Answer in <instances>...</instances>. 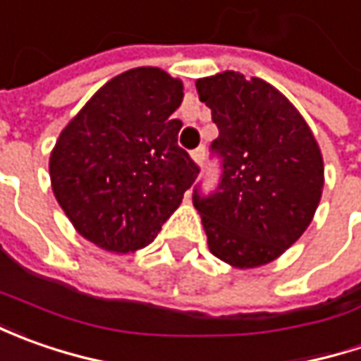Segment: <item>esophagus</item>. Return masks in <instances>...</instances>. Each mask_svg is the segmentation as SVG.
Listing matches in <instances>:
<instances>
[{
    "instance_id": "1",
    "label": "esophagus",
    "mask_w": 361,
    "mask_h": 361,
    "mask_svg": "<svg viewBox=\"0 0 361 361\" xmlns=\"http://www.w3.org/2000/svg\"><path fill=\"white\" fill-rule=\"evenodd\" d=\"M190 159L195 160L197 164H202V160H204V148H197V150H192V152H190Z\"/></svg>"
}]
</instances>
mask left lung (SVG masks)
<instances>
[{
    "instance_id": "left-lung-1",
    "label": "left lung",
    "mask_w": 361,
    "mask_h": 361,
    "mask_svg": "<svg viewBox=\"0 0 361 361\" xmlns=\"http://www.w3.org/2000/svg\"><path fill=\"white\" fill-rule=\"evenodd\" d=\"M211 108L223 178L211 197L195 192L209 251L237 269L267 265L305 233L324 192V157L312 128L261 78L221 72L199 78Z\"/></svg>"
}]
</instances>
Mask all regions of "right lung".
Segmentation results:
<instances>
[{"label": "right lung", "instance_id": "right-lung-1", "mask_svg": "<svg viewBox=\"0 0 361 361\" xmlns=\"http://www.w3.org/2000/svg\"><path fill=\"white\" fill-rule=\"evenodd\" d=\"M183 82L142 66L108 80L60 132L49 180L74 229L110 253L154 241L199 166L176 145Z\"/></svg>", "mask_w": 361, "mask_h": 361}]
</instances>
